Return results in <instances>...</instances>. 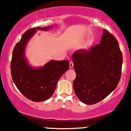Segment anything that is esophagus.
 Returning <instances> with one entry per match:
<instances>
[{"instance_id":"1","label":"esophagus","mask_w":131,"mask_h":131,"mask_svg":"<svg viewBox=\"0 0 131 131\" xmlns=\"http://www.w3.org/2000/svg\"><path fill=\"white\" fill-rule=\"evenodd\" d=\"M69 67H70V69L73 68V62L72 61H70V63H69Z\"/></svg>"}]
</instances>
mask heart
Here are the masks:
<instances>
[{
	"label": "heart",
	"instance_id": "obj_1",
	"mask_svg": "<svg viewBox=\"0 0 131 131\" xmlns=\"http://www.w3.org/2000/svg\"><path fill=\"white\" fill-rule=\"evenodd\" d=\"M90 43H88V44H87L85 46V47H84V48L86 49V50H88V49L89 48H90Z\"/></svg>",
	"mask_w": 131,
	"mask_h": 131
}]
</instances>
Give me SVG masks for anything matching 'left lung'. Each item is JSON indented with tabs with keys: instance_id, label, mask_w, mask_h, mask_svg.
<instances>
[{
	"instance_id": "obj_1",
	"label": "left lung",
	"mask_w": 131,
	"mask_h": 131,
	"mask_svg": "<svg viewBox=\"0 0 131 131\" xmlns=\"http://www.w3.org/2000/svg\"><path fill=\"white\" fill-rule=\"evenodd\" d=\"M72 61L77 75L73 89L84 104L100 102L117 86L121 78L122 53L117 40L105 29L99 44L89 51H76Z\"/></svg>"
}]
</instances>
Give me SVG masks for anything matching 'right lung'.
<instances>
[{
    "mask_svg": "<svg viewBox=\"0 0 131 131\" xmlns=\"http://www.w3.org/2000/svg\"><path fill=\"white\" fill-rule=\"evenodd\" d=\"M53 26L27 30L15 45L11 61V73L14 83L26 98L34 102L48 99L56 90L59 78L69 69L67 60H51L43 67H34L25 55L26 45L37 30L47 31Z\"/></svg>",
    "mask_w": 131,
    "mask_h": 131,
    "instance_id": "right-lung-1",
    "label": "right lung"
}]
</instances>
